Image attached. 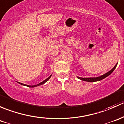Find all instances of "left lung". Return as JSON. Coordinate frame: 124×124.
I'll list each match as a JSON object with an SVG mask.
<instances>
[{"label": "left lung", "instance_id": "1", "mask_svg": "<svg viewBox=\"0 0 124 124\" xmlns=\"http://www.w3.org/2000/svg\"><path fill=\"white\" fill-rule=\"evenodd\" d=\"M117 65V63H116V64L115 65V67H113V68H112V69L110 71H108V72H107V73L104 74L102 75L101 76H100V77H89V78H82V77H78L79 79L82 80L86 81V82H97V81L101 80H102L103 78H106V77H107V76H109L110 74H112V72H113V71H114L115 69L116 68Z\"/></svg>", "mask_w": 124, "mask_h": 124}]
</instances>
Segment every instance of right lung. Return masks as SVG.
<instances>
[{"label":"right lung","instance_id":"right-lung-1","mask_svg":"<svg viewBox=\"0 0 124 124\" xmlns=\"http://www.w3.org/2000/svg\"><path fill=\"white\" fill-rule=\"evenodd\" d=\"M51 76H52V75H51V76H50V77H48V78H46V79L45 80H44L43 82H41V83H39V84H38V85H33V86H29V85H24V84H23V83H19V82H18V83H20V85H24V86H27V87H36V86H39V85H42L44 84V83H46V82H47V81H48V80H49Z\"/></svg>","mask_w":124,"mask_h":124}]
</instances>
